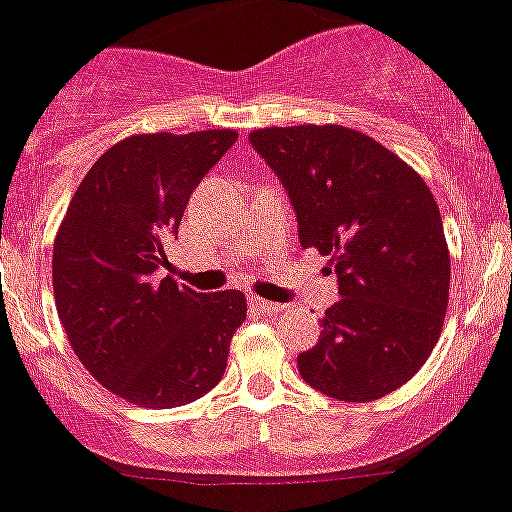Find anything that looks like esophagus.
<instances>
[{
  "mask_svg": "<svg viewBox=\"0 0 512 512\" xmlns=\"http://www.w3.org/2000/svg\"><path fill=\"white\" fill-rule=\"evenodd\" d=\"M250 305L255 310H260V313H267V315H278L280 310H285V305L272 303V300H265V298H252Z\"/></svg>",
  "mask_w": 512,
  "mask_h": 512,
  "instance_id": "1",
  "label": "esophagus"
}]
</instances>
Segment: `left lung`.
I'll return each instance as SVG.
<instances>
[{"label": "left lung", "instance_id": "left-lung-1", "mask_svg": "<svg viewBox=\"0 0 512 512\" xmlns=\"http://www.w3.org/2000/svg\"><path fill=\"white\" fill-rule=\"evenodd\" d=\"M257 154L288 189L300 245L331 255L341 300L298 356L300 376L341 401L407 384L437 346L450 300V250L422 176L346 126L257 128Z\"/></svg>", "mask_w": 512, "mask_h": 512}]
</instances>
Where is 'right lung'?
<instances>
[{
  "label": "right lung",
  "instance_id": "right-lung-1",
  "mask_svg": "<svg viewBox=\"0 0 512 512\" xmlns=\"http://www.w3.org/2000/svg\"><path fill=\"white\" fill-rule=\"evenodd\" d=\"M237 133H136L90 166L52 250L57 315L80 364L148 409L199 399L227 369L247 315L240 290L197 293L161 278L186 202Z\"/></svg>",
  "mask_w": 512,
  "mask_h": 512
}]
</instances>
